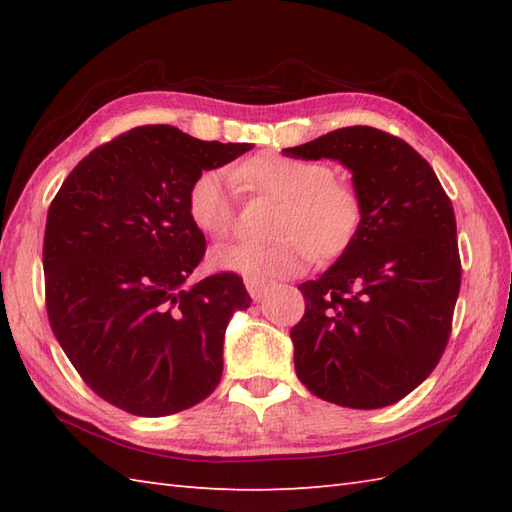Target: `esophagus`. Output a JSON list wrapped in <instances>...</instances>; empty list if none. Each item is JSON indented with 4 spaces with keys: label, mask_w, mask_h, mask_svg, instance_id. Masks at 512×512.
Masks as SVG:
<instances>
[{
    "label": "esophagus",
    "mask_w": 512,
    "mask_h": 512,
    "mask_svg": "<svg viewBox=\"0 0 512 512\" xmlns=\"http://www.w3.org/2000/svg\"><path fill=\"white\" fill-rule=\"evenodd\" d=\"M244 284H246L248 295L253 297L255 301L262 299L266 295V290H268V281L259 279V277H244Z\"/></svg>",
    "instance_id": "esophagus-1"
}]
</instances>
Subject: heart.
I'll return each mask as SVG.
<instances>
[{"instance_id":"b5f03b06","label":"heart","mask_w":512,"mask_h":512,"mask_svg":"<svg viewBox=\"0 0 512 512\" xmlns=\"http://www.w3.org/2000/svg\"><path fill=\"white\" fill-rule=\"evenodd\" d=\"M233 178L242 189L279 200L270 224L273 242H233L215 246L209 262L215 270L246 277L299 275L317 255L323 262L341 257L363 224V198L354 184L334 178L321 160L290 158L264 151L239 162ZM193 226L222 239L235 226V200L224 171L204 169L187 191Z\"/></svg>"}]
</instances>
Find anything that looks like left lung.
<instances>
[{
  "instance_id": "8db88e82",
  "label": "left lung",
  "mask_w": 512,
  "mask_h": 512,
  "mask_svg": "<svg viewBox=\"0 0 512 512\" xmlns=\"http://www.w3.org/2000/svg\"><path fill=\"white\" fill-rule=\"evenodd\" d=\"M284 154L339 160L365 209L354 244L299 286L306 314L290 330L297 376L334 405H394L449 343L462 279L453 204L429 162L376 127L336 129Z\"/></svg>"
}]
</instances>
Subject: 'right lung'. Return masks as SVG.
Segmentation results:
<instances>
[{"mask_svg":"<svg viewBox=\"0 0 512 512\" xmlns=\"http://www.w3.org/2000/svg\"><path fill=\"white\" fill-rule=\"evenodd\" d=\"M248 149L134 127L90 151L54 195L43 235L50 328L110 405L171 416L220 383L226 325L250 297L235 273L184 286L206 253L187 191Z\"/></svg>","mask_w":512,"mask_h":512,"instance_id":"1","label":"right lung"}]
</instances>
